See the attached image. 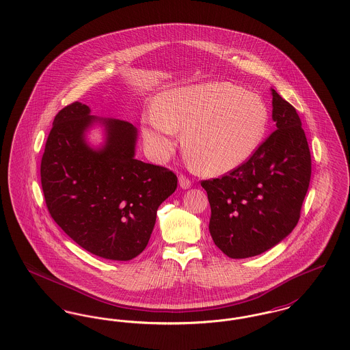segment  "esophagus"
<instances>
[{
    "instance_id": "obj_1",
    "label": "esophagus",
    "mask_w": 350,
    "mask_h": 350,
    "mask_svg": "<svg viewBox=\"0 0 350 350\" xmlns=\"http://www.w3.org/2000/svg\"><path fill=\"white\" fill-rule=\"evenodd\" d=\"M178 183H180V186H181L183 189H189V187L191 186V181H190L186 176H183V174H180Z\"/></svg>"
}]
</instances>
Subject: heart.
<instances>
[{"mask_svg": "<svg viewBox=\"0 0 350 350\" xmlns=\"http://www.w3.org/2000/svg\"><path fill=\"white\" fill-rule=\"evenodd\" d=\"M269 124L267 103L257 93L226 81L169 89L142 120L144 140L157 159H167L176 131L183 132L189 161L207 174L245 164L261 146Z\"/></svg>", "mask_w": 350, "mask_h": 350, "instance_id": "b5f03b06", "label": "heart"}]
</instances>
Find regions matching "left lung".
I'll return each mask as SVG.
<instances>
[{
	"label": "left lung",
	"mask_w": 350,
	"mask_h": 350,
	"mask_svg": "<svg viewBox=\"0 0 350 350\" xmlns=\"http://www.w3.org/2000/svg\"><path fill=\"white\" fill-rule=\"evenodd\" d=\"M275 129L241 167L202 181L219 250L247 258L273 248L298 224L311 178V153L299 116L271 89Z\"/></svg>",
	"instance_id": "obj_1"
}]
</instances>
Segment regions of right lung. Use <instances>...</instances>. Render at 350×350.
Masks as SVG:
<instances>
[{
    "label": "right lung",
    "instance_id": "1",
    "mask_svg": "<svg viewBox=\"0 0 350 350\" xmlns=\"http://www.w3.org/2000/svg\"><path fill=\"white\" fill-rule=\"evenodd\" d=\"M107 127V143L92 150L84 131ZM137 131L130 122L90 116L73 102L53 119L40 164L52 219L68 236L98 257L129 261L146 250L159 206L177 189L167 167L136 160Z\"/></svg>",
    "mask_w": 350,
    "mask_h": 350
}]
</instances>
